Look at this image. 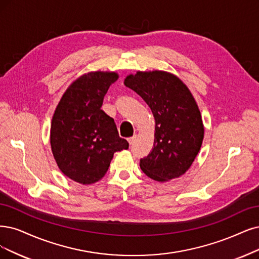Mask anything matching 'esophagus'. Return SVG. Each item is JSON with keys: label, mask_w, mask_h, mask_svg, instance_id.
<instances>
[{"label": "esophagus", "mask_w": 259, "mask_h": 259, "mask_svg": "<svg viewBox=\"0 0 259 259\" xmlns=\"http://www.w3.org/2000/svg\"><path fill=\"white\" fill-rule=\"evenodd\" d=\"M136 138H137V136H133V137H131V138H129V139H128V142H129V144H130V145H132L133 143H135Z\"/></svg>", "instance_id": "obj_1"}]
</instances>
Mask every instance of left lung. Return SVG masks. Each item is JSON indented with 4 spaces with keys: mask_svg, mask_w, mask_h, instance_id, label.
<instances>
[{
    "mask_svg": "<svg viewBox=\"0 0 259 259\" xmlns=\"http://www.w3.org/2000/svg\"><path fill=\"white\" fill-rule=\"evenodd\" d=\"M123 84L148 104L156 121L154 146L140 160L141 169L159 183L183 176L204 140L202 115L192 93L177 75L162 70L137 71Z\"/></svg>",
    "mask_w": 259,
    "mask_h": 259,
    "instance_id": "1",
    "label": "left lung"
}]
</instances>
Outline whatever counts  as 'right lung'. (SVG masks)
<instances>
[{
    "label": "right lung",
    "instance_id": "right-lung-1",
    "mask_svg": "<svg viewBox=\"0 0 259 259\" xmlns=\"http://www.w3.org/2000/svg\"><path fill=\"white\" fill-rule=\"evenodd\" d=\"M118 79L115 71H91L74 80L54 111L50 144L62 173L92 185L107 173L116 151L127 149L114 119L101 110L104 95Z\"/></svg>",
    "mask_w": 259,
    "mask_h": 259
}]
</instances>
